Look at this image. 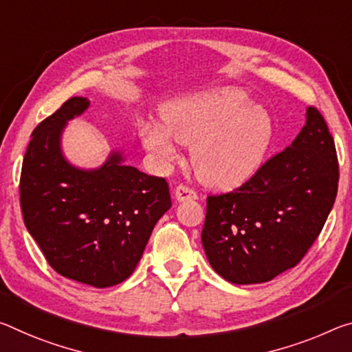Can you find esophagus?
Listing matches in <instances>:
<instances>
[{
    "mask_svg": "<svg viewBox=\"0 0 352 352\" xmlns=\"http://www.w3.org/2000/svg\"><path fill=\"white\" fill-rule=\"evenodd\" d=\"M175 199L178 202H183V200H196L197 199V192L194 189L188 188L185 185H178L175 188Z\"/></svg>",
    "mask_w": 352,
    "mask_h": 352,
    "instance_id": "esophagus-1",
    "label": "esophagus"
}]
</instances>
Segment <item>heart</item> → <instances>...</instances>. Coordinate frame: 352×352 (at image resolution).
Here are the masks:
<instances>
[{
  "mask_svg": "<svg viewBox=\"0 0 352 352\" xmlns=\"http://www.w3.org/2000/svg\"><path fill=\"white\" fill-rule=\"evenodd\" d=\"M249 104L248 94L221 87L174 106L164 126L147 122L139 130L150 153L174 161L177 142L191 147L197 178L214 188H235L258 169L272 138V122L263 108Z\"/></svg>",
  "mask_w": 352,
  "mask_h": 352,
  "instance_id": "1",
  "label": "heart"
}]
</instances>
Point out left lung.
Returning a JSON list of instances; mask_svg holds the SVG:
<instances>
[{
  "mask_svg": "<svg viewBox=\"0 0 352 352\" xmlns=\"http://www.w3.org/2000/svg\"><path fill=\"white\" fill-rule=\"evenodd\" d=\"M338 189V160L314 106L292 146L235 191L206 197L202 244L213 270L236 285L296 266L320 235Z\"/></svg>",
  "mask_w": 352,
  "mask_h": 352,
  "instance_id": "left-lung-1",
  "label": "left lung"
}]
</instances>
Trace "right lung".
<instances>
[{"label": "right lung", "mask_w": 352, "mask_h": 352, "mask_svg": "<svg viewBox=\"0 0 352 352\" xmlns=\"http://www.w3.org/2000/svg\"><path fill=\"white\" fill-rule=\"evenodd\" d=\"M87 108V98L72 97L32 131L21 166L20 205L28 232L58 274L106 288L133 274L172 202L163 177L122 164L119 152L94 170L64 158V126Z\"/></svg>", "instance_id": "add662e5"}]
</instances>
